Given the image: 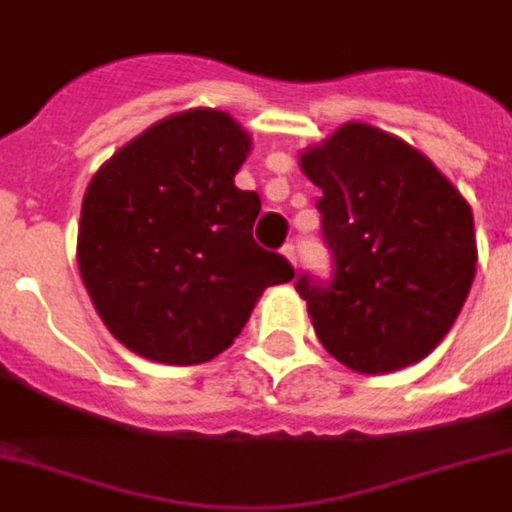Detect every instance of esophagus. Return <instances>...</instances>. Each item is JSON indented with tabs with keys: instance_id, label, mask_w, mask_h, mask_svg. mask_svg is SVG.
<instances>
[{
	"instance_id": "1",
	"label": "esophagus",
	"mask_w": 512,
	"mask_h": 512,
	"mask_svg": "<svg viewBox=\"0 0 512 512\" xmlns=\"http://www.w3.org/2000/svg\"><path fill=\"white\" fill-rule=\"evenodd\" d=\"M282 256H285L292 266H298V256H295V246H292V243H285V246H282Z\"/></svg>"
}]
</instances>
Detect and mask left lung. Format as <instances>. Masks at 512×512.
<instances>
[{
	"label": "left lung",
	"instance_id": "left-lung-1",
	"mask_svg": "<svg viewBox=\"0 0 512 512\" xmlns=\"http://www.w3.org/2000/svg\"><path fill=\"white\" fill-rule=\"evenodd\" d=\"M316 183L334 279L300 277L316 336L349 370L381 375L443 342L476 274L474 214L430 157L349 121L300 152Z\"/></svg>",
	"mask_w": 512,
	"mask_h": 512
}]
</instances>
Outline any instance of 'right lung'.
Here are the masks:
<instances>
[{
    "instance_id": "1",
    "label": "right lung",
    "mask_w": 512,
    "mask_h": 512,
    "mask_svg": "<svg viewBox=\"0 0 512 512\" xmlns=\"http://www.w3.org/2000/svg\"><path fill=\"white\" fill-rule=\"evenodd\" d=\"M251 134L191 108L100 165L82 199L77 264L98 316L134 355L199 365L235 342L261 292L295 277L253 240L256 191L235 173Z\"/></svg>"
}]
</instances>
